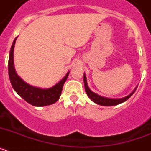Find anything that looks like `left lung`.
Here are the masks:
<instances>
[{"label":"left lung","instance_id":"obj_1","mask_svg":"<svg viewBox=\"0 0 151 151\" xmlns=\"http://www.w3.org/2000/svg\"><path fill=\"white\" fill-rule=\"evenodd\" d=\"M84 83H85V92H86L87 95L90 97L91 100L92 101H94V103H96V104H97L102 105V106H115V105L119 104L121 103L125 102V101H127L129 97L134 94L135 90L137 89V88H136L132 93H131L129 95L126 96V97H123V98H120V99H110V98H106V97H101V96L95 94L94 92H92L90 90V88H88V86L87 79H86L85 74L84 75Z\"/></svg>","mask_w":151,"mask_h":151}]
</instances>
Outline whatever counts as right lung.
<instances>
[{
  "instance_id": "1",
  "label": "right lung",
  "mask_w": 151,
  "mask_h": 151,
  "mask_svg": "<svg viewBox=\"0 0 151 151\" xmlns=\"http://www.w3.org/2000/svg\"><path fill=\"white\" fill-rule=\"evenodd\" d=\"M17 38L14 39L10 51V57L8 60V73L13 88L17 94L23 98L26 102L35 106H47L54 104L59 100L62 93L63 87L67 79L69 73L66 75L60 82H58L54 87L48 89H41L33 87L25 82L17 74L13 63V50Z\"/></svg>"
}]
</instances>
